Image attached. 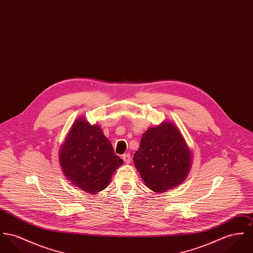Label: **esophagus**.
<instances>
[{
  "mask_svg": "<svg viewBox=\"0 0 253 253\" xmlns=\"http://www.w3.org/2000/svg\"><path fill=\"white\" fill-rule=\"evenodd\" d=\"M122 159L125 162V164H130V162H131V156H130V154H128V153L122 156Z\"/></svg>",
  "mask_w": 253,
  "mask_h": 253,
  "instance_id": "1",
  "label": "esophagus"
}]
</instances>
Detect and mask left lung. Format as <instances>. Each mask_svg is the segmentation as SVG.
Instances as JSON below:
<instances>
[{
    "instance_id": "8db88e82",
    "label": "left lung",
    "mask_w": 253,
    "mask_h": 253,
    "mask_svg": "<svg viewBox=\"0 0 253 253\" xmlns=\"http://www.w3.org/2000/svg\"><path fill=\"white\" fill-rule=\"evenodd\" d=\"M192 153L174 123L163 121L142 135L134 164L144 185L162 194L186 180L193 165Z\"/></svg>"
}]
</instances>
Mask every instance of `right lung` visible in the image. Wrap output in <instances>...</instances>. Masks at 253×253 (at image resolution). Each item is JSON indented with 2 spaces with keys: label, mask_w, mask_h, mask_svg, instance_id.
<instances>
[{
  "label": "right lung",
  "mask_w": 253,
  "mask_h": 253,
  "mask_svg": "<svg viewBox=\"0 0 253 253\" xmlns=\"http://www.w3.org/2000/svg\"><path fill=\"white\" fill-rule=\"evenodd\" d=\"M59 166L71 186L95 195L109 186L113 174L123 164L98 124L84 117L71 126L58 152Z\"/></svg>",
  "instance_id": "1"
}]
</instances>
